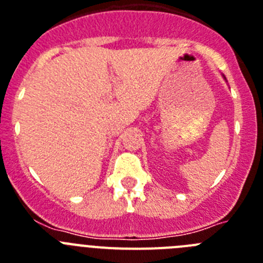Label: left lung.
I'll use <instances>...</instances> for the list:
<instances>
[{
  "mask_svg": "<svg viewBox=\"0 0 263 263\" xmlns=\"http://www.w3.org/2000/svg\"><path fill=\"white\" fill-rule=\"evenodd\" d=\"M222 77H223V79H225V81H227V78H225V75H222Z\"/></svg>",
  "mask_w": 263,
  "mask_h": 263,
  "instance_id": "left-lung-1",
  "label": "left lung"
}]
</instances>
